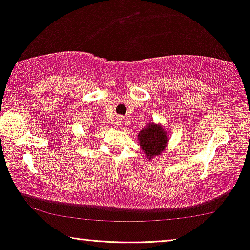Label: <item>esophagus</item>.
<instances>
[{"label":"esophagus","mask_w":250,"mask_h":250,"mask_svg":"<svg viewBox=\"0 0 250 250\" xmlns=\"http://www.w3.org/2000/svg\"><path fill=\"white\" fill-rule=\"evenodd\" d=\"M122 123H123L122 118H117V119H116V121H115V125L118 127V126H122Z\"/></svg>","instance_id":"34e87169"}]
</instances>
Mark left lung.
Listing matches in <instances>:
<instances>
[{"mask_svg": "<svg viewBox=\"0 0 250 250\" xmlns=\"http://www.w3.org/2000/svg\"><path fill=\"white\" fill-rule=\"evenodd\" d=\"M138 140L145 156L151 160L165 151L169 135L160 123L156 124L155 122H151L139 132Z\"/></svg>", "mask_w": 250, "mask_h": 250, "instance_id": "obj_1", "label": "left lung"}]
</instances>
